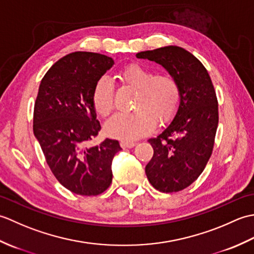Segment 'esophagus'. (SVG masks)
<instances>
[{"mask_svg": "<svg viewBox=\"0 0 254 254\" xmlns=\"http://www.w3.org/2000/svg\"><path fill=\"white\" fill-rule=\"evenodd\" d=\"M135 145H136V143H134V142H121L120 143V146L122 148H132L135 146Z\"/></svg>", "mask_w": 254, "mask_h": 254, "instance_id": "34e87169", "label": "esophagus"}]
</instances>
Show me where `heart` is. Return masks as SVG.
Here are the masks:
<instances>
[{"mask_svg":"<svg viewBox=\"0 0 254 254\" xmlns=\"http://www.w3.org/2000/svg\"><path fill=\"white\" fill-rule=\"evenodd\" d=\"M120 78L128 87L137 90L134 98L135 110L118 112L108 120L105 132L108 136L131 142L146 135L155 123L168 122L176 115L181 102V88L175 77L156 74L139 64H130L120 72ZM96 112L107 117L115 108V86L107 76L97 80L93 90Z\"/></svg>","mask_w":254,"mask_h":254,"instance_id":"b5f03b06","label":"heart"}]
</instances>
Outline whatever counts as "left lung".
I'll use <instances>...</instances> for the list:
<instances>
[{
	"instance_id": "8db88e82",
	"label": "left lung",
	"mask_w": 254,
	"mask_h": 254,
	"mask_svg": "<svg viewBox=\"0 0 254 254\" xmlns=\"http://www.w3.org/2000/svg\"><path fill=\"white\" fill-rule=\"evenodd\" d=\"M136 58L163 65L180 85L181 102L174 120L148 139L154 155L145 172L156 190L181 191L202 174L213 152L218 102L212 79L203 64L180 47L138 52Z\"/></svg>"
}]
</instances>
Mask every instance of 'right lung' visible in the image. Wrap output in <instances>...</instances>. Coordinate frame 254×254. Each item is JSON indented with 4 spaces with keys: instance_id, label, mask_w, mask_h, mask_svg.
<instances>
[{
    "instance_id": "obj_1",
    "label": "right lung",
    "mask_w": 254,
    "mask_h": 254,
    "mask_svg": "<svg viewBox=\"0 0 254 254\" xmlns=\"http://www.w3.org/2000/svg\"><path fill=\"white\" fill-rule=\"evenodd\" d=\"M113 64L100 53H69L46 73L35 101L34 134L47 164L64 188L79 195H98L110 187L112 159L122 149L110 138L86 146L101 128L93 90Z\"/></svg>"
}]
</instances>
